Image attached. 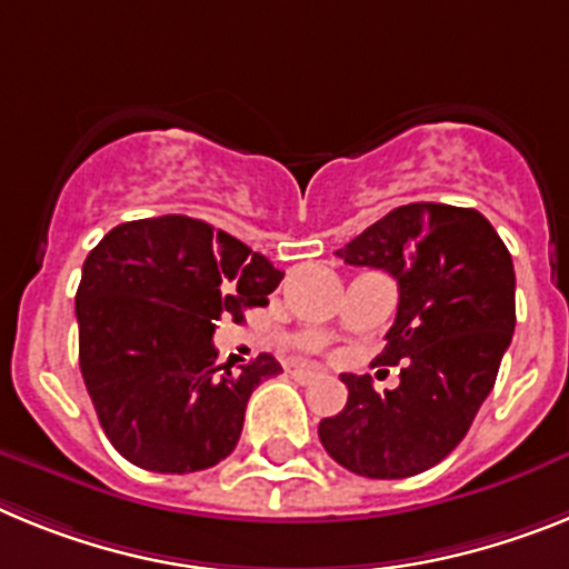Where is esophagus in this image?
Masks as SVG:
<instances>
[{
	"label": "esophagus",
	"instance_id": "1",
	"mask_svg": "<svg viewBox=\"0 0 569 569\" xmlns=\"http://www.w3.org/2000/svg\"><path fill=\"white\" fill-rule=\"evenodd\" d=\"M289 375H291V378H295V380H298V383H312V380L320 378L318 369H306V367L289 369Z\"/></svg>",
	"mask_w": 569,
	"mask_h": 569
}]
</instances>
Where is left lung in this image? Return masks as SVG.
<instances>
[{"instance_id": "obj_1", "label": "left lung", "mask_w": 569, "mask_h": 569, "mask_svg": "<svg viewBox=\"0 0 569 569\" xmlns=\"http://www.w3.org/2000/svg\"><path fill=\"white\" fill-rule=\"evenodd\" d=\"M335 254L398 280V315L378 355L401 383L375 392L369 375H340L343 412L318 427L326 452L367 478H409L461 443L492 392L516 332L512 257L476 209L409 202Z\"/></svg>"}]
</instances>
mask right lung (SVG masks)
<instances>
[{
  "label": "right lung",
  "mask_w": 569,
  "mask_h": 569,
  "mask_svg": "<svg viewBox=\"0 0 569 569\" xmlns=\"http://www.w3.org/2000/svg\"><path fill=\"white\" fill-rule=\"evenodd\" d=\"M280 280L269 257L186 214L102 237L77 289L79 369L126 461L182 476L231 456L251 392L283 369L263 352L220 372L211 335L223 315L269 303Z\"/></svg>",
  "instance_id": "obj_1"
}]
</instances>
